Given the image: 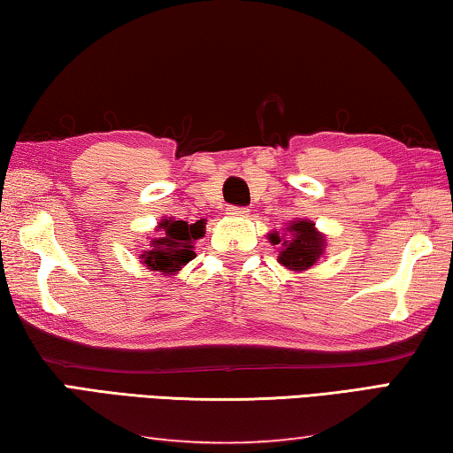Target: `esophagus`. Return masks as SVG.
I'll return each instance as SVG.
<instances>
[{
    "label": "esophagus",
    "instance_id": "34e87169",
    "mask_svg": "<svg viewBox=\"0 0 453 453\" xmlns=\"http://www.w3.org/2000/svg\"><path fill=\"white\" fill-rule=\"evenodd\" d=\"M228 214H231V217H247L249 208H245V206H231V208H228Z\"/></svg>",
    "mask_w": 453,
    "mask_h": 453
}]
</instances>
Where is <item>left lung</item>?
<instances>
[{"label": "left lung", "mask_w": 453, "mask_h": 453, "mask_svg": "<svg viewBox=\"0 0 453 453\" xmlns=\"http://www.w3.org/2000/svg\"><path fill=\"white\" fill-rule=\"evenodd\" d=\"M289 239H280L275 233L269 234L273 245H281L280 263L288 269L303 271L310 269L319 259L324 250V236L319 234L310 220L289 222Z\"/></svg>", "instance_id": "8db88e82"}]
</instances>
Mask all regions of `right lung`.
I'll list each match as a JSON object with an SVG mask.
<instances>
[{"label":"right lung","mask_w":453,"mask_h":453,"mask_svg":"<svg viewBox=\"0 0 453 453\" xmlns=\"http://www.w3.org/2000/svg\"><path fill=\"white\" fill-rule=\"evenodd\" d=\"M204 234V222L198 220L188 225L184 220H162L157 228V239L151 241L150 250H145L142 259L145 265L162 273L180 271L188 261H192V242Z\"/></svg>","instance_id":"add662e5"}]
</instances>
